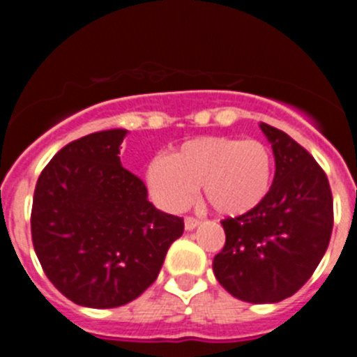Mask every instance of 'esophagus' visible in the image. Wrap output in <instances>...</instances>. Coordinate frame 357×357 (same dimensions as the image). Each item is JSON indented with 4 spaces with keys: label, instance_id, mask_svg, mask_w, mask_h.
I'll return each instance as SVG.
<instances>
[{
    "label": "esophagus",
    "instance_id": "1",
    "mask_svg": "<svg viewBox=\"0 0 357 357\" xmlns=\"http://www.w3.org/2000/svg\"><path fill=\"white\" fill-rule=\"evenodd\" d=\"M198 225H200V220H197V218L188 216V218H185V220H184L185 230H195Z\"/></svg>",
    "mask_w": 357,
    "mask_h": 357
}]
</instances>
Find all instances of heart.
I'll return each instance as SVG.
<instances>
[{
  "label": "heart",
  "mask_w": 357,
  "mask_h": 357,
  "mask_svg": "<svg viewBox=\"0 0 357 357\" xmlns=\"http://www.w3.org/2000/svg\"><path fill=\"white\" fill-rule=\"evenodd\" d=\"M273 181V155L255 139L200 135L176 146L168 157H153L146 184L162 209L182 211L197 185L218 214L243 216L261 206Z\"/></svg>",
  "instance_id": "obj_1"
}]
</instances>
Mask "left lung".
I'll return each instance as SVG.
<instances>
[{"label":"left lung","instance_id":"8db88e82","mask_svg":"<svg viewBox=\"0 0 357 357\" xmlns=\"http://www.w3.org/2000/svg\"><path fill=\"white\" fill-rule=\"evenodd\" d=\"M275 157L270 193L257 209L227 218L214 257L218 282L250 304H275L313 275L329 247L333 195L326 173L288 134L259 123Z\"/></svg>","mask_w":357,"mask_h":357}]
</instances>
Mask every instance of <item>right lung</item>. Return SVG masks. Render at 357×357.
Returning a JSON list of instances; mask_svg holds the SVG:
<instances>
[{
	"label": "right lung",
	"instance_id": "1",
	"mask_svg": "<svg viewBox=\"0 0 357 357\" xmlns=\"http://www.w3.org/2000/svg\"><path fill=\"white\" fill-rule=\"evenodd\" d=\"M128 130L94 132L66 144L40 173L31 241L44 273L78 305L109 309L159 275L184 220L157 209L119 160Z\"/></svg>",
	"mask_w": 357,
	"mask_h": 357
}]
</instances>
